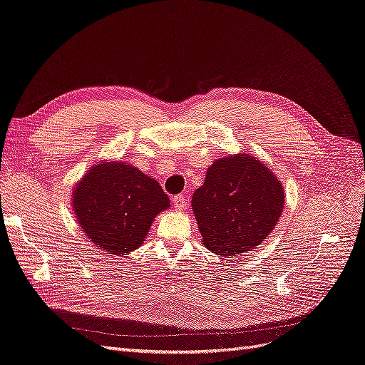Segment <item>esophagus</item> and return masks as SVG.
<instances>
[{
    "instance_id": "34e87169",
    "label": "esophagus",
    "mask_w": 365,
    "mask_h": 365,
    "mask_svg": "<svg viewBox=\"0 0 365 365\" xmlns=\"http://www.w3.org/2000/svg\"><path fill=\"white\" fill-rule=\"evenodd\" d=\"M173 202H174V209H176V210H183V209H186V205H187V201L183 195H176L173 198Z\"/></svg>"
}]
</instances>
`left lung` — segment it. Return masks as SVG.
<instances>
[{
	"label": "left lung",
	"mask_w": 365,
	"mask_h": 365,
	"mask_svg": "<svg viewBox=\"0 0 365 365\" xmlns=\"http://www.w3.org/2000/svg\"><path fill=\"white\" fill-rule=\"evenodd\" d=\"M283 194L277 178L257 158H220L192 197L204 246L231 257L261 245L282 215Z\"/></svg>",
	"instance_id": "obj_1"
}]
</instances>
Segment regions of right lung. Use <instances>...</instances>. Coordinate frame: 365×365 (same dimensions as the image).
<instances>
[{
    "instance_id": "right-lung-1",
    "label": "right lung",
    "mask_w": 365,
    "mask_h": 365,
    "mask_svg": "<svg viewBox=\"0 0 365 365\" xmlns=\"http://www.w3.org/2000/svg\"><path fill=\"white\" fill-rule=\"evenodd\" d=\"M73 207L82 230L110 257L145 242L153 217L170 207L161 185L125 163L97 164L76 185Z\"/></svg>"
}]
</instances>
